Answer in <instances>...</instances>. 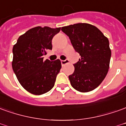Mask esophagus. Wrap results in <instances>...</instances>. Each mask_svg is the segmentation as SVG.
Masks as SVG:
<instances>
[{
    "instance_id": "obj_1",
    "label": "esophagus",
    "mask_w": 126,
    "mask_h": 126,
    "mask_svg": "<svg viewBox=\"0 0 126 126\" xmlns=\"http://www.w3.org/2000/svg\"><path fill=\"white\" fill-rule=\"evenodd\" d=\"M61 64H62V65H65V64H67V63H69V60L67 59H66L65 60H61Z\"/></svg>"
}]
</instances>
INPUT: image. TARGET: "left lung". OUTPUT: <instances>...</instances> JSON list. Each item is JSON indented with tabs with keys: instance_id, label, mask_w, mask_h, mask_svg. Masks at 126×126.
<instances>
[{
	"instance_id": "obj_1",
	"label": "left lung",
	"mask_w": 126,
	"mask_h": 126,
	"mask_svg": "<svg viewBox=\"0 0 126 126\" xmlns=\"http://www.w3.org/2000/svg\"><path fill=\"white\" fill-rule=\"evenodd\" d=\"M61 31L69 37L74 50L80 55L74 64V72L69 76L71 85L82 93L93 91L102 83L109 71L111 57L109 39L89 24L63 26Z\"/></svg>"
}]
</instances>
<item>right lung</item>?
Segmentation results:
<instances>
[{"instance_id": "obj_1", "label": "right lung", "mask_w": 126, "mask_h": 126, "mask_svg": "<svg viewBox=\"0 0 126 126\" xmlns=\"http://www.w3.org/2000/svg\"><path fill=\"white\" fill-rule=\"evenodd\" d=\"M60 31L37 26L20 36L14 46L12 68L20 84L31 94L42 95L54 87L61 61H44L43 55L52 50V38Z\"/></svg>"}]
</instances>
